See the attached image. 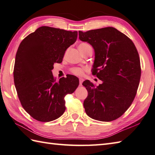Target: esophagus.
<instances>
[{
  "mask_svg": "<svg viewBox=\"0 0 155 155\" xmlns=\"http://www.w3.org/2000/svg\"><path fill=\"white\" fill-rule=\"evenodd\" d=\"M79 81H80V86H81L82 83H83V81H84V80L82 78H80V79H79Z\"/></svg>",
  "mask_w": 155,
  "mask_h": 155,
  "instance_id": "34e87169",
  "label": "esophagus"
}]
</instances>
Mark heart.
Returning a JSON list of instances; mask_svg holds the SVG:
<instances>
[{"mask_svg":"<svg viewBox=\"0 0 155 155\" xmlns=\"http://www.w3.org/2000/svg\"><path fill=\"white\" fill-rule=\"evenodd\" d=\"M91 47V45L88 43L86 42H82L80 45H79V49L82 52L86 50V49ZM87 70V68H74L71 69V73L74 74L79 75V76H81L85 73V71Z\"/></svg>","mask_w":155,"mask_h":155,"instance_id":"obj_1","label":"heart"}]
</instances>
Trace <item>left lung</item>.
Here are the masks:
<instances>
[{"mask_svg": "<svg viewBox=\"0 0 155 155\" xmlns=\"http://www.w3.org/2000/svg\"><path fill=\"white\" fill-rule=\"evenodd\" d=\"M79 38L95 51L92 74L103 81L82 85L88 91L84 106L88 116L110 122L120 117L136 96L141 75L139 55L132 41L114 27L82 32Z\"/></svg>", "mask_w": 155, "mask_h": 155, "instance_id": "8db88e82", "label": "left lung"}]
</instances>
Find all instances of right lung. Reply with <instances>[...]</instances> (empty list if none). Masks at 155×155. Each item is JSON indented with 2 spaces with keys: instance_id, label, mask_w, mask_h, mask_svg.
I'll return each mask as SVG.
<instances>
[{
  "instance_id": "obj_1",
  "label": "right lung",
  "mask_w": 155,
  "mask_h": 155,
  "mask_svg": "<svg viewBox=\"0 0 155 155\" xmlns=\"http://www.w3.org/2000/svg\"><path fill=\"white\" fill-rule=\"evenodd\" d=\"M77 37V31L43 26L20 43L13 70L15 86L23 108L38 121L59 118L65 110V96L78 86L77 77L68 75L57 81L51 71Z\"/></svg>"
}]
</instances>
